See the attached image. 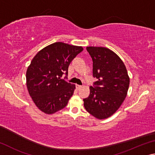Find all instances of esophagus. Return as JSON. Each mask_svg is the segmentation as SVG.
<instances>
[{"instance_id": "34e87169", "label": "esophagus", "mask_w": 155, "mask_h": 155, "mask_svg": "<svg viewBox=\"0 0 155 155\" xmlns=\"http://www.w3.org/2000/svg\"><path fill=\"white\" fill-rule=\"evenodd\" d=\"M81 87H82V86H81V85H76V88H77V90H80V89H81Z\"/></svg>"}]
</instances>
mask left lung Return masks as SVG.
Wrapping results in <instances>:
<instances>
[{"instance_id": "1", "label": "left lung", "mask_w": 155, "mask_h": 155, "mask_svg": "<svg viewBox=\"0 0 155 155\" xmlns=\"http://www.w3.org/2000/svg\"><path fill=\"white\" fill-rule=\"evenodd\" d=\"M86 48L93 61V76L98 81L90 87V95L83 99L84 107L96 118L106 119L124 102L130 78L124 64L111 50L98 46Z\"/></svg>"}]
</instances>
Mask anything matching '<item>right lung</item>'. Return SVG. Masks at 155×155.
Instances as JSON below:
<instances>
[{
	"mask_svg": "<svg viewBox=\"0 0 155 155\" xmlns=\"http://www.w3.org/2000/svg\"><path fill=\"white\" fill-rule=\"evenodd\" d=\"M83 50L82 46L55 42L41 49L33 57L26 74L27 87L40 111L52 114L67 105L76 87L61 77L68 75L70 62Z\"/></svg>",
	"mask_w": 155,
	"mask_h": 155,
	"instance_id": "1",
	"label": "right lung"
}]
</instances>
